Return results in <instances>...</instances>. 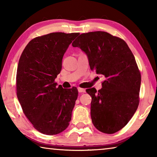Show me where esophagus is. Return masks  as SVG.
<instances>
[{"label":"esophagus","mask_w":157,"mask_h":157,"mask_svg":"<svg viewBox=\"0 0 157 157\" xmlns=\"http://www.w3.org/2000/svg\"><path fill=\"white\" fill-rule=\"evenodd\" d=\"M78 92L79 93H85V91H86V90H85L84 89L80 88V87H78Z\"/></svg>","instance_id":"obj_1"}]
</instances>
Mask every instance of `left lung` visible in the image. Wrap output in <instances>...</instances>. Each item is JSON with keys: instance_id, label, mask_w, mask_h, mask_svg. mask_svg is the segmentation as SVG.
<instances>
[{"instance_id": "8db88e82", "label": "left lung", "mask_w": 157, "mask_h": 157, "mask_svg": "<svg viewBox=\"0 0 157 157\" xmlns=\"http://www.w3.org/2000/svg\"><path fill=\"white\" fill-rule=\"evenodd\" d=\"M89 59L90 68L102 75V88L86 91L92 98L91 116L95 128L113 134L126 125L139 104L141 76L126 42L106 32L80 34L72 44Z\"/></svg>"}]
</instances>
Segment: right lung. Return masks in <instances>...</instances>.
<instances>
[{"label":"right lung","mask_w":157,"mask_h":157,"mask_svg":"<svg viewBox=\"0 0 157 157\" xmlns=\"http://www.w3.org/2000/svg\"><path fill=\"white\" fill-rule=\"evenodd\" d=\"M79 33H53L29 42L18 62L17 94L23 113L37 131L55 135L67 128L78 98L75 87L55 82L63 56Z\"/></svg>","instance_id":"obj_1"}]
</instances>
